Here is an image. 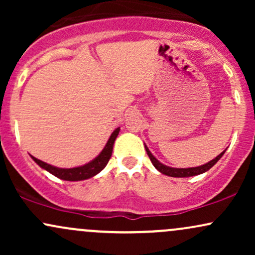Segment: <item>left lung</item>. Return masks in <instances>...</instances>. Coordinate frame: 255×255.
<instances>
[{
	"mask_svg": "<svg viewBox=\"0 0 255 255\" xmlns=\"http://www.w3.org/2000/svg\"><path fill=\"white\" fill-rule=\"evenodd\" d=\"M145 148H146V152H147L148 157H150L152 164L154 165V168H156L158 171L162 172V174L166 175V176H171V177H189V176H195V175L203 174V172L210 170V169H211L219 159H221V157L223 156L224 152H225V151H223L221 154H218L215 159L210 160L209 163H206V164H204V165L195 166V168H186V169L180 168L178 169V168H170V166H166L164 164H162V163H160L158 159H156V157L151 153L150 150H148L147 146L146 145H145Z\"/></svg>",
	"mask_w": 255,
	"mask_h": 255,
	"instance_id": "8db88e82",
	"label": "left lung"
}]
</instances>
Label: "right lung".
Masks as SVG:
<instances>
[{
	"mask_svg": "<svg viewBox=\"0 0 255 255\" xmlns=\"http://www.w3.org/2000/svg\"><path fill=\"white\" fill-rule=\"evenodd\" d=\"M120 131V127L116 128L115 130L113 131L109 140H108L107 145L103 148V151L98 154L97 157L95 158L93 160H91L90 163L87 164L81 165V166H77V168H71V169H64V168H56V166H52L48 163L42 162V160L37 159L36 157L31 156L32 159L37 163L40 168L45 169L46 171H49L50 174L54 175L61 180H66V181H81V180H86V178H90L95 175H97L98 172H101L103 169L105 168V165L108 164L109 162L111 153H113V147H114V142H115V139L119 135Z\"/></svg>",
	"mask_w": 255,
	"mask_h": 255,
	"instance_id": "right-lung-1",
	"label": "right lung"
}]
</instances>
